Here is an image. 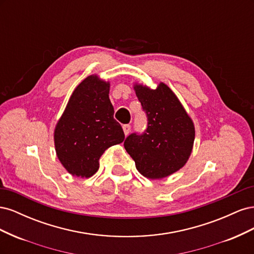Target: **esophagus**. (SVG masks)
Returning a JSON list of instances; mask_svg holds the SVG:
<instances>
[{"instance_id":"obj_1","label":"esophagus","mask_w":254,"mask_h":254,"mask_svg":"<svg viewBox=\"0 0 254 254\" xmlns=\"http://www.w3.org/2000/svg\"><path fill=\"white\" fill-rule=\"evenodd\" d=\"M123 130H124V133H125V135H128V134H129V132H130V130H131V126L128 125V124H126V125L123 126Z\"/></svg>"}]
</instances>
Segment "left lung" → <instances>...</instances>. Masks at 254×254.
<instances>
[{
	"mask_svg": "<svg viewBox=\"0 0 254 254\" xmlns=\"http://www.w3.org/2000/svg\"><path fill=\"white\" fill-rule=\"evenodd\" d=\"M134 91L147 117V127L141 134H129L124 147L139 173L149 179H162L189 160L195 140L193 121L165 83L156 90L135 84Z\"/></svg>",
	"mask_w": 254,
	"mask_h": 254,
	"instance_id": "1",
	"label": "left lung"
}]
</instances>
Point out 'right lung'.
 <instances>
[{"mask_svg":"<svg viewBox=\"0 0 254 254\" xmlns=\"http://www.w3.org/2000/svg\"><path fill=\"white\" fill-rule=\"evenodd\" d=\"M109 90V82L89 76L76 87L57 123L54 132L57 157L73 176H93L105 150L125 139L113 118Z\"/></svg>","mask_w":254,"mask_h":254,"instance_id":"add662e5","label":"right lung"}]
</instances>
